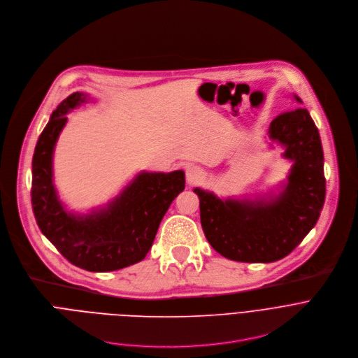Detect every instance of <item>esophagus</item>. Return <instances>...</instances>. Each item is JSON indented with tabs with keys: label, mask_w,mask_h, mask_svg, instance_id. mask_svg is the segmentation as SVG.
I'll use <instances>...</instances> for the list:
<instances>
[{
	"label": "esophagus",
	"mask_w": 358,
	"mask_h": 358,
	"mask_svg": "<svg viewBox=\"0 0 358 358\" xmlns=\"http://www.w3.org/2000/svg\"><path fill=\"white\" fill-rule=\"evenodd\" d=\"M203 179V172L199 166H189L186 169V182L189 185H197Z\"/></svg>",
	"instance_id": "obj_1"
}]
</instances>
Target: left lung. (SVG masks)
<instances>
[{"mask_svg":"<svg viewBox=\"0 0 358 358\" xmlns=\"http://www.w3.org/2000/svg\"><path fill=\"white\" fill-rule=\"evenodd\" d=\"M272 120L269 138L285 148L292 162L278 196L268 199H226L200 187V223L210 245L223 257L238 262H273L291 254L315 227L326 197L323 148L319 129L309 111L299 107Z\"/></svg>","mask_w":358,"mask_h":358,"instance_id":"left-lung-1","label":"left lung"}]
</instances>
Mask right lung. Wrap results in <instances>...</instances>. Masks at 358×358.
<instances>
[{
  "label": "right lung",
  "mask_w": 358,
  "mask_h": 358,
  "mask_svg": "<svg viewBox=\"0 0 358 358\" xmlns=\"http://www.w3.org/2000/svg\"><path fill=\"white\" fill-rule=\"evenodd\" d=\"M86 101L85 93L70 94L39 135L31 201L41 231L69 262L90 272H108L145 258L166 210L185 189V172H142L104 208L90 214L66 211L53 186V150L66 114Z\"/></svg>",
  "instance_id": "obj_1"
}]
</instances>
